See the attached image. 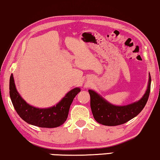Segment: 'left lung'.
<instances>
[{"label":"left lung","instance_id":"left-lung-1","mask_svg":"<svg viewBox=\"0 0 160 160\" xmlns=\"http://www.w3.org/2000/svg\"><path fill=\"white\" fill-rule=\"evenodd\" d=\"M151 78L146 93L141 100L135 103L123 107H117L108 103L102 97L91 90H88L91 97V109L94 119L98 123L107 126H116L124 124L138 116L148 102L150 91Z\"/></svg>","mask_w":160,"mask_h":160}]
</instances>
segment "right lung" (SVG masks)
<instances>
[{
	"instance_id": "1",
	"label": "right lung",
	"mask_w": 160,
	"mask_h": 160,
	"mask_svg": "<svg viewBox=\"0 0 160 160\" xmlns=\"http://www.w3.org/2000/svg\"><path fill=\"white\" fill-rule=\"evenodd\" d=\"M81 90H71L56 106L48 109H39L30 106L21 98L16 88L12 75L10 78V96L14 109L27 123L41 128H56L66 122L73 99Z\"/></svg>"
}]
</instances>
